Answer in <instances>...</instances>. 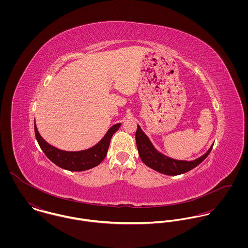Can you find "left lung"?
Instances as JSON below:
<instances>
[{
    "label": "left lung",
    "instance_id": "8db88e82",
    "mask_svg": "<svg viewBox=\"0 0 248 248\" xmlns=\"http://www.w3.org/2000/svg\"><path fill=\"white\" fill-rule=\"evenodd\" d=\"M136 141L139 155L145 165L158 173L168 176L181 175L194 169L208 156L213 148L212 145L203 155L192 161L174 159L159 153L154 147L148 137L144 134L140 125H138V130L136 133Z\"/></svg>",
    "mask_w": 248,
    "mask_h": 248
}]
</instances>
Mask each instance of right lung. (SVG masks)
Masks as SVG:
<instances>
[{
  "instance_id": "obj_1",
  "label": "right lung",
  "mask_w": 248,
  "mask_h": 248,
  "mask_svg": "<svg viewBox=\"0 0 248 248\" xmlns=\"http://www.w3.org/2000/svg\"><path fill=\"white\" fill-rule=\"evenodd\" d=\"M120 125L121 123H117L110 127L103 139L92 148L77 152L63 151L48 144L39 134L35 121L34 131L38 144L48 159H50L54 164L65 170L81 172L92 169L103 161L106 156L110 139L113 134L119 129Z\"/></svg>"
}]
</instances>
